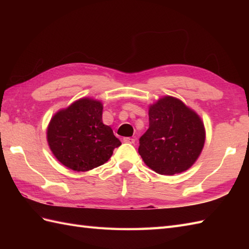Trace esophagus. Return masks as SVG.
Returning <instances> with one entry per match:
<instances>
[{
  "instance_id": "34e87169",
  "label": "esophagus",
  "mask_w": 249,
  "mask_h": 249,
  "mask_svg": "<svg viewBox=\"0 0 249 249\" xmlns=\"http://www.w3.org/2000/svg\"><path fill=\"white\" fill-rule=\"evenodd\" d=\"M123 141L125 142V143H130V144L135 143V139L130 138V137H125V138H123Z\"/></svg>"
}]
</instances>
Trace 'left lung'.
Wrapping results in <instances>:
<instances>
[{
  "instance_id": "obj_1",
  "label": "left lung",
  "mask_w": 249,
  "mask_h": 249,
  "mask_svg": "<svg viewBox=\"0 0 249 249\" xmlns=\"http://www.w3.org/2000/svg\"><path fill=\"white\" fill-rule=\"evenodd\" d=\"M149 129L139 139L145 165L162 176L186 171L205 141L203 122L181 100L165 96L149 108Z\"/></svg>"
}]
</instances>
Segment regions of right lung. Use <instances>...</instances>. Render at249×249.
Returning <instances> with one entry per match:
<instances>
[{"mask_svg": "<svg viewBox=\"0 0 249 249\" xmlns=\"http://www.w3.org/2000/svg\"><path fill=\"white\" fill-rule=\"evenodd\" d=\"M102 118L103 104L92 98L78 99L56 112L47 129V140L56 160L78 172L108 161L121 141Z\"/></svg>", "mask_w": 249, "mask_h": 249, "instance_id": "obj_1", "label": "right lung"}]
</instances>
